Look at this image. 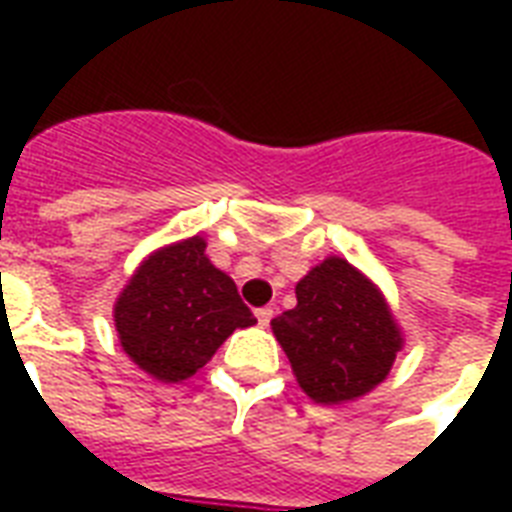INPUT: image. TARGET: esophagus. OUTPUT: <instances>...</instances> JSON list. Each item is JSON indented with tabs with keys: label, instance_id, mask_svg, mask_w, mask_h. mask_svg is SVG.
Listing matches in <instances>:
<instances>
[{
	"label": "esophagus",
	"instance_id": "34e87169",
	"mask_svg": "<svg viewBox=\"0 0 512 512\" xmlns=\"http://www.w3.org/2000/svg\"><path fill=\"white\" fill-rule=\"evenodd\" d=\"M255 316H257V321H260V327H268L273 319V308H257Z\"/></svg>",
	"mask_w": 512,
	"mask_h": 512
}]
</instances>
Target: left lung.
Returning a JSON list of instances; mask_svg holds the SVG:
<instances>
[{
  "label": "left lung",
  "instance_id": "8db88e82",
  "mask_svg": "<svg viewBox=\"0 0 512 512\" xmlns=\"http://www.w3.org/2000/svg\"><path fill=\"white\" fill-rule=\"evenodd\" d=\"M295 295V308L271 329L305 396L329 406L372 393L404 348L380 287L345 257L329 255L297 281Z\"/></svg>",
  "mask_w": 512,
  "mask_h": 512
}]
</instances>
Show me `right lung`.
I'll use <instances>...</instances> for the list:
<instances>
[{
    "instance_id": "add662e5",
    "label": "right lung",
    "mask_w": 512,
    "mask_h": 512,
    "mask_svg": "<svg viewBox=\"0 0 512 512\" xmlns=\"http://www.w3.org/2000/svg\"><path fill=\"white\" fill-rule=\"evenodd\" d=\"M257 324L228 273L212 265L201 236L154 249L114 303L122 350L159 382H183L236 329Z\"/></svg>"
}]
</instances>
